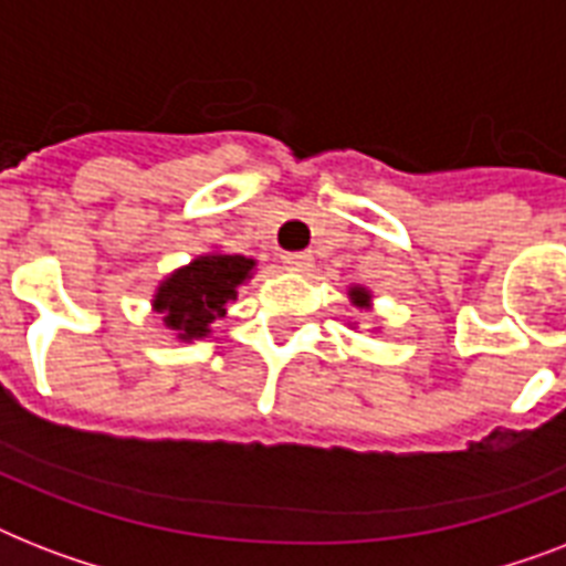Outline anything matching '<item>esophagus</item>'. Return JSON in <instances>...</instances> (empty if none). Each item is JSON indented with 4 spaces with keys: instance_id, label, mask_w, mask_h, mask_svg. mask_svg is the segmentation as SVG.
<instances>
[{
    "instance_id": "esophagus-1",
    "label": "esophagus",
    "mask_w": 566,
    "mask_h": 566,
    "mask_svg": "<svg viewBox=\"0 0 566 566\" xmlns=\"http://www.w3.org/2000/svg\"><path fill=\"white\" fill-rule=\"evenodd\" d=\"M311 261H314V258H311L308 252H287V255H282V264L287 266V270H293V273H305L311 266Z\"/></svg>"
}]
</instances>
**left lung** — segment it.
Here are the masks:
<instances>
[{
	"instance_id": "left-lung-1",
	"label": "left lung",
	"mask_w": 566,
	"mask_h": 566,
	"mask_svg": "<svg viewBox=\"0 0 566 566\" xmlns=\"http://www.w3.org/2000/svg\"><path fill=\"white\" fill-rule=\"evenodd\" d=\"M346 300L353 302L358 311H373V291H367L364 284H349V291H346ZM349 328H358V323H349ZM370 332L376 335L378 326H373Z\"/></svg>"
}]
</instances>
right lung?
<instances>
[{
  "label": "right lung",
  "instance_id": "right-lung-1",
  "mask_svg": "<svg viewBox=\"0 0 566 566\" xmlns=\"http://www.w3.org/2000/svg\"><path fill=\"white\" fill-rule=\"evenodd\" d=\"M255 258L208 249L164 275L153 293V311L179 344L205 340L213 323L226 317L229 302L238 300L240 284L255 275Z\"/></svg>",
  "mask_w": 566,
  "mask_h": 566
}]
</instances>
